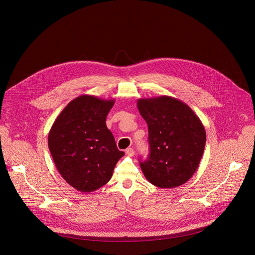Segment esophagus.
<instances>
[{"label": "esophagus", "mask_w": 255, "mask_h": 255, "mask_svg": "<svg viewBox=\"0 0 255 255\" xmlns=\"http://www.w3.org/2000/svg\"><path fill=\"white\" fill-rule=\"evenodd\" d=\"M125 153H126V155H128V156H130V157H133V155H134V151H133V148H128V149H126V150H125Z\"/></svg>", "instance_id": "34e87169"}]
</instances>
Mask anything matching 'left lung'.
<instances>
[{
	"mask_svg": "<svg viewBox=\"0 0 255 255\" xmlns=\"http://www.w3.org/2000/svg\"><path fill=\"white\" fill-rule=\"evenodd\" d=\"M136 106L148 125L150 154L139 163L147 181L160 188L185 183L204 154L203 123L188 105L174 97L139 98Z\"/></svg>",
	"mask_w": 255,
	"mask_h": 255,
	"instance_id": "left-lung-1",
	"label": "left lung"
}]
</instances>
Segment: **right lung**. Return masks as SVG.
I'll return each instance as SVG.
<instances>
[{
  "label": "right lung",
  "mask_w": 255,
  "mask_h": 255,
  "mask_svg": "<svg viewBox=\"0 0 255 255\" xmlns=\"http://www.w3.org/2000/svg\"><path fill=\"white\" fill-rule=\"evenodd\" d=\"M115 99L83 95L60 113L49 130L48 144L62 178L87 193L109 182L124 153L106 126Z\"/></svg>",
  "instance_id": "right-lung-1"
}]
</instances>
